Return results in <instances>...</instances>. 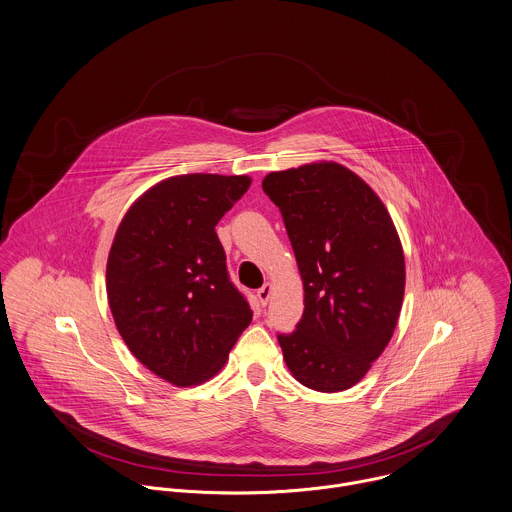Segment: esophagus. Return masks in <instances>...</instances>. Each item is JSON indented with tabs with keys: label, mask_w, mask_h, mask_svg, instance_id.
<instances>
[{
	"label": "esophagus",
	"mask_w": 512,
	"mask_h": 512,
	"mask_svg": "<svg viewBox=\"0 0 512 512\" xmlns=\"http://www.w3.org/2000/svg\"><path fill=\"white\" fill-rule=\"evenodd\" d=\"M270 296H272V284H264L258 292H256V298L262 306H266L270 302Z\"/></svg>",
	"instance_id": "obj_1"
}]
</instances>
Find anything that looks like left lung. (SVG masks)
<instances>
[{
    "label": "left lung",
    "instance_id": "obj_1",
    "mask_svg": "<svg viewBox=\"0 0 512 512\" xmlns=\"http://www.w3.org/2000/svg\"><path fill=\"white\" fill-rule=\"evenodd\" d=\"M304 284V316L278 336L290 373L324 393L359 383L391 340L405 294L397 228L373 188L334 161L270 172Z\"/></svg>",
    "mask_w": 512,
    "mask_h": 512
}]
</instances>
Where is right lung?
Wrapping results in <instances>:
<instances>
[{
	"label": "right lung",
	"mask_w": 512,
	"mask_h": 512,
	"mask_svg": "<svg viewBox=\"0 0 512 512\" xmlns=\"http://www.w3.org/2000/svg\"><path fill=\"white\" fill-rule=\"evenodd\" d=\"M250 184L246 174L165 178L115 232L105 274L115 326L129 351L176 387L214 377L252 322L214 232Z\"/></svg>",
	"instance_id": "obj_1"
}]
</instances>
